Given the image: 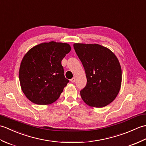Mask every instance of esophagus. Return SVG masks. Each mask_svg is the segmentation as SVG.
<instances>
[{"mask_svg": "<svg viewBox=\"0 0 146 146\" xmlns=\"http://www.w3.org/2000/svg\"><path fill=\"white\" fill-rule=\"evenodd\" d=\"M75 81H76V78H75V77H73V78H72L70 80V82H72V83H74Z\"/></svg>", "mask_w": 146, "mask_h": 146, "instance_id": "obj_1", "label": "esophagus"}]
</instances>
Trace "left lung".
<instances>
[{"mask_svg": "<svg viewBox=\"0 0 146 146\" xmlns=\"http://www.w3.org/2000/svg\"><path fill=\"white\" fill-rule=\"evenodd\" d=\"M73 47L87 79L85 87L80 91L82 100L92 107L107 106L120 89L122 70L119 60L109 49L98 44L75 43Z\"/></svg>", "mask_w": 146, "mask_h": 146, "instance_id": "1", "label": "left lung"}]
</instances>
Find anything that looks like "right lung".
<instances>
[{"mask_svg":"<svg viewBox=\"0 0 146 146\" xmlns=\"http://www.w3.org/2000/svg\"><path fill=\"white\" fill-rule=\"evenodd\" d=\"M70 51L69 44L51 41L34 46L24 55L19 75L22 90L31 102L48 105L60 97L69 82L61 61Z\"/></svg>","mask_w":146,"mask_h":146,"instance_id":"1","label":"right lung"}]
</instances>
